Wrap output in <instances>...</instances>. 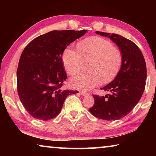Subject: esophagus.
I'll list each match as a JSON object with an SVG mask.
<instances>
[{
  "label": "esophagus",
  "mask_w": 156,
  "mask_h": 156,
  "mask_svg": "<svg viewBox=\"0 0 156 156\" xmlns=\"http://www.w3.org/2000/svg\"><path fill=\"white\" fill-rule=\"evenodd\" d=\"M80 94L82 95V96H87V95L89 94L88 92H85V91H80Z\"/></svg>",
  "instance_id": "esophagus-1"
}]
</instances>
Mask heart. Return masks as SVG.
I'll list each match as a JSON object with an SVG mask.
<instances>
[{
    "label": "heart",
    "instance_id": "b5f03b06",
    "mask_svg": "<svg viewBox=\"0 0 156 156\" xmlns=\"http://www.w3.org/2000/svg\"><path fill=\"white\" fill-rule=\"evenodd\" d=\"M78 50L67 47L62 54V62L70 76L80 73L87 66L89 73L71 80L73 87L89 89L100 83L108 84L119 73L122 63L120 49L112 42L100 36H91L77 44Z\"/></svg>",
    "mask_w": 156,
    "mask_h": 156
}]
</instances>
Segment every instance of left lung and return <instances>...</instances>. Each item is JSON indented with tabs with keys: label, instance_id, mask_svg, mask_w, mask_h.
I'll return each instance as SVG.
<instances>
[{
	"label": "left lung",
	"instance_id": "8db88e82",
	"mask_svg": "<svg viewBox=\"0 0 156 156\" xmlns=\"http://www.w3.org/2000/svg\"><path fill=\"white\" fill-rule=\"evenodd\" d=\"M96 33L108 36L117 44L122 54V63L114 80L100 89L111 94L93 95L94 105L89 111L99 119L119 120L131 112L143 94L147 79L146 62L140 49L133 42L116 34Z\"/></svg>",
	"mask_w": 156,
	"mask_h": 156
}]
</instances>
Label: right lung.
<instances>
[{
  "mask_svg": "<svg viewBox=\"0 0 156 156\" xmlns=\"http://www.w3.org/2000/svg\"><path fill=\"white\" fill-rule=\"evenodd\" d=\"M86 32L54 30L34 39L23 50L16 72L17 90L23 107L33 118H56L66 98L78 92L62 88L67 76L62 56L69 44Z\"/></svg>",
  "mask_w": 156,
  "mask_h": 156,
  "instance_id": "right-lung-1",
  "label": "right lung"
}]
</instances>
